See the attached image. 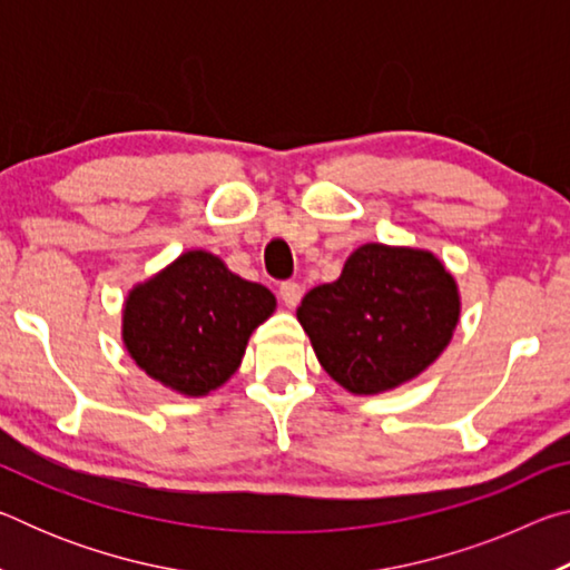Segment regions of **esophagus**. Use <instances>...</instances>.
Returning <instances> with one entry per match:
<instances>
[{
    "mask_svg": "<svg viewBox=\"0 0 570 570\" xmlns=\"http://www.w3.org/2000/svg\"><path fill=\"white\" fill-rule=\"evenodd\" d=\"M278 294H282V302L294 308L298 302H302V286H298L296 282H284L282 286H278Z\"/></svg>",
    "mask_w": 570,
    "mask_h": 570,
    "instance_id": "1",
    "label": "esophagus"
}]
</instances>
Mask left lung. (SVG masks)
<instances>
[{
  "mask_svg": "<svg viewBox=\"0 0 570 570\" xmlns=\"http://www.w3.org/2000/svg\"><path fill=\"white\" fill-rule=\"evenodd\" d=\"M296 320L336 384L380 394L445 352L460 322V292L432 250L364 244L336 282L302 298Z\"/></svg>",
  "mask_w": 570,
  "mask_h": 570,
  "instance_id": "obj_1",
  "label": "left lung"
}]
</instances>
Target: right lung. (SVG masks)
Returning <instances> with one entry per match:
<instances>
[{"mask_svg":"<svg viewBox=\"0 0 570 570\" xmlns=\"http://www.w3.org/2000/svg\"><path fill=\"white\" fill-rule=\"evenodd\" d=\"M276 308L266 286L246 282L208 250H186L122 308V344L132 362L186 397H206L230 380L250 332Z\"/></svg>","mask_w":570,"mask_h":570,"instance_id":"right-lung-1","label":"right lung"}]
</instances>
